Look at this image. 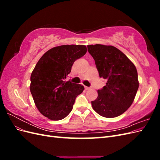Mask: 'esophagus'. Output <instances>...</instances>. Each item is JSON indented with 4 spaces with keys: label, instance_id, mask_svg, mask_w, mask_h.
Segmentation results:
<instances>
[{
    "label": "esophagus",
    "instance_id": "1",
    "mask_svg": "<svg viewBox=\"0 0 160 160\" xmlns=\"http://www.w3.org/2000/svg\"><path fill=\"white\" fill-rule=\"evenodd\" d=\"M84 88H85V90H88V89H90V88H89V87H87V86H85Z\"/></svg>",
    "mask_w": 160,
    "mask_h": 160
}]
</instances>
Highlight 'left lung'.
I'll list each match as a JSON object with an SVG mask.
<instances>
[{
  "mask_svg": "<svg viewBox=\"0 0 160 160\" xmlns=\"http://www.w3.org/2000/svg\"><path fill=\"white\" fill-rule=\"evenodd\" d=\"M99 77L107 81L98 91V97L91 101L99 115L112 118L122 115L132 105L139 88L136 67L127 56L111 45H88Z\"/></svg>",
  "mask_w": 160,
  "mask_h": 160,
  "instance_id": "obj_1",
  "label": "left lung"
}]
</instances>
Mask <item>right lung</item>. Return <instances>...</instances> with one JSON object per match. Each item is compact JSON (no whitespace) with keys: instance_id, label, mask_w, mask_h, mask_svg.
Masks as SVG:
<instances>
[{"instance_id":"obj_1","label":"right lung","mask_w":160,"mask_h":160,"mask_svg":"<svg viewBox=\"0 0 160 160\" xmlns=\"http://www.w3.org/2000/svg\"><path fill=\"white\" fill-rule=\"evenodd\" d=\"M87 52L85 45H61L47 51L33 69L30 90L36 107L51 120L66 118L83 85L65 81L74 62Z\"/></svg>"}]
</instances>
